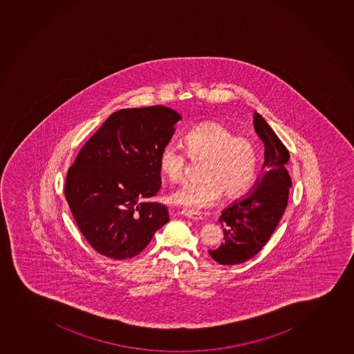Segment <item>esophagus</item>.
Listing matches in <instances>:
<instances>
[{
    "instance_id": "1",
    "label": "esophagus",
    "mask_w": 354,
    "mask_h": 354,
    "mask_svg": "<svg viewBox=\"0 0 354 354\" xmlns=\"http://www.w3.org/2000/svg\"><path fill=\"white\" fill-rule=\"evenodd\" d=\"M181 214H183V216L190 218V220L196 221L201 220L202 218L201 214L198 213V212H194V210L183 209V212H181Z\"/></svg>"
}]
</instances>
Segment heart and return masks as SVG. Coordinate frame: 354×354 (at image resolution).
Segmentation results:
<instances>
[{
    "label": "heart",
    "mask_w": 354,
    "mask_h": 354,
    "mask_svg": "<svg viewBox=\"0 0 354 354\" xmlns=\"http://www.w3.org/2000/svg\"><path fill=\"white\" fill-rule=\"evenodd\" d=\"M192 161L203 160L200 181L188 183L173 192L171 201L189 209H205L223 194L236 198L244 194L255 180L259 166L256 146L250 139L235 137L218 122H205L188 131L181 140ZM159 169L171 183L183 179L187 157L174 144H166L159 153Z\"/></svg>",
    "instance_id": "obj_1"
}]
</instances>
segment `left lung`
<instances>
[{"label": "left lung", "mask_w": 354, "mask_h": 354, "mask_svg": "<svg viewBox=\"0 0 354 354\" xmlns=\"http://www.w3.org/2000/svg\"><path fill=\"white\" fill-rule=\"evenodd\" d=\"M254 126L266 149L262 175L255 190L229 205L218 218L225 243L209 250V255L223 266L247 262L257 255L279 223L289 200L291 179L286 168L289 151L261 114L254 115Z\"/></svg>", "instance_id": "obj_1"}]
</instances>
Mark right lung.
<instances>
[{"label": "right lung", "instance_id": "obj_1", "mask_svg": "<svg viewBox=\"0 0 354 354\" xmlns=\"http://www.w3.org/2000/svg\"><path fill=\"white\" fill-rule=\"evenodd\" d=\"M180 119L161 105L117 111L68 168L65 198L80 232L100 255L132 259L169 221L164 205L142 200L160 189L159 153Z\"/></svg>", "mask_w": 354, "mask_h": 354}]
</instances>
